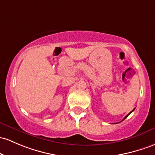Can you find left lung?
Returning a JSON list of instances; mask_svg holds the SVG:
<instances>
[{"label":"left lung","instance_id":"left-lung-1","mask_svg":"<svg viewBox=\"0 0 155 155\" xmlns=\"http://www.w3.org/2000/svg\"><path fill=\"white\" fill-rule=\"evenodd\" d=\"M135 109H134V110H132V111H131V112H130V113L128 114V115H126V116L124 117V119H123V120H124V119H126V118H127V117H128V116H129V115H130V114L131 113H132V112H133V111H134V110H135ZM122 120H121V121H122Z\"/></svg>","mask_w":155,"mask_h":155}]
</instances>
